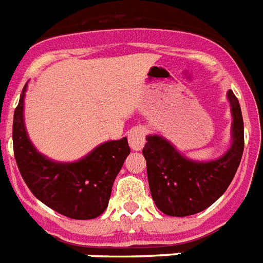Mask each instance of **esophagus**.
I'll return each mask as SVG.
<instances>
[{
	"mask_svg": "<svg viewBox=\"0 0 263 263\" xmlns=\"http://www.w3.org/2000/svg\"><path fill=\"white\" fill-rule=\"evenodd\" d=\"M145 132L144 127H134L129 132V145L133 151H141L145 145Z\"/></svg>",
	"mask_w": 263,
	"mask_h": 263,
	"instance_id": "obj_1",
	"label": "esophagus"
}]
</instances>
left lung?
Wrapping results in <instances>:
<instances>
[{"instance_id": "left-lung-1", "label": "left lung", "mask_w": 263, "mask_h": 263, "mask_svg": "<svg viewBox=\"0 0 263 263\" xmlns=\"http://www.w3.org/2000/svg\"><path fill=\"white\" fill-rule=\"evenodd\" d=\"M231 110V145L224 155L199 161L180 153L158 134L146 137L142 153L146 160L147 181L157 208L169 216H188L204 211L222 196L233 181L243 155V119L239 102L227 92Z\"/></svg>"}]
</instances>
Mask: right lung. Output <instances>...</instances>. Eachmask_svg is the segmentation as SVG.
<instances>
[{
  "label": "right lung",
  "instance_id": "1",
  "mask_svg": "<svg viewBox=\"0 0 263 263\" xmlns=\"http://www.w3.org/2000/svg\"><path fill=\"white\" fill-rule=\"evenodd\" d=\"M20 97L13 118V149L17 166L30 192L59 214L87 220L105 212L112 183L130 153L127 138L106 141L78 161L51 160L34 147L24 121V98Z\"/></svg>",
  "mask_w": 263,
  "mask_h": 263
}]
</instances>
